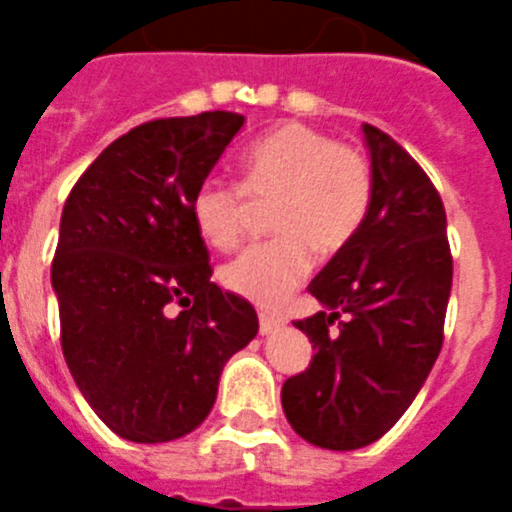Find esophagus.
Instances as JSON below:
<instances>
[{
  "label": "esophagus",
  "instance_id": "esophagus-1",
  "mask_svg": "<svg viewBox=\"0 0 512 512\" xmlns=\"http://www.w3.org/2000/svg\"><path fill=\"white\" fill-rule=\"evenodd\" d=\"M283 327V319L270 317V314H260V335H273Z\"/></svg>",
  "mask_w": 512,
  "mask_h": 512
}]
</instances>
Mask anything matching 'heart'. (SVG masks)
Listing matches in <instances>:
<instances>
[{
  "instance_id": "heart-1",
  "label": "heart",
  "mask_w": 512,
  "mask_h": 512,
  "mask_svg": "<svg viewBox=\"0 0 512 512\" xmlns=\"http://www.w3.org/2000/svg\"><path fill=\"white\" fill-rule=\"evenodd\" d=\"M237 182L206 177L190 198V219L213 250H234L250 206L268 208L275 234L226 262L221 283L242 299L278 306L309 278L314 252L332 257L361 231L373 198L371 162L306 123L265 133L239 162Z\"/></svg>"
}]
</instances>
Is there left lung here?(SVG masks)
<instances>
[{
  "label": "left lung",
  "instance_id": "obj_1",
  "mask_svg": "<svg viewBox=\"0 0 512 512\" xmlns=\"http://www.w3.org/2000/svg\"><path fill=\"white\" fill-rule=\"evenodd\" d=\"M363 136L371 208L353 242L309 283L324 311L293 324L317 353L281 391L291 428L330 451L379 441L410 407L441 353L453 281L435 185L384 131L363 123Z\"/></svg>",
  "mask_w": 512,
  "mask_h": 512
}]
</instances>
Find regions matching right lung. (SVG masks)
<instances>
[{
  "mask_svg": "<svg viewBox=\"0 0 512 512\" xmlns=\"http://www.w3.org/2000/svg\"><path fill=\"white\" fill-rule=\"evenodd\" d=\"M244 115L141 123L84 170L61 213L51 283L61 350L115 435L167 443L208 417L221 371L257 335L250 301L211 283L190 198Z\"/></svg>",
  "mask_w": 512,
  "mask_h": 512,
  "instance_id": "right-lung-1",
  "label": "right lung"
}]
</instances>
